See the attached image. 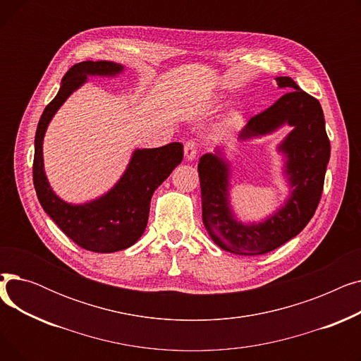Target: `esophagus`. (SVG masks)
<instances>
[{
    "mask_svg": "<svg viewBox=\"0 0 361 361\" xmlns=\"http://www.w3.org/2000/svg\"><path fill=\"white\" fill-rule=\"evenodd\" d=\"M196 155H197V143L188 140L184 143V157L185 159L188 161H193L196 159Z\"/></svg>",
    "mask_w": 361,
    "mask_h": 361,
    "instance_id": "1",
    "label": "esophagus"
}]
</instances>
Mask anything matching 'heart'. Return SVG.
<instances>
[{
    "instance_id": "1",
    "label": "heart",
    "mask_w": 361,
    "mask_h": 361,
    "mask_svg": "<svg viewBox=\"0 0 361 361\" xmlns=\"http://www.w3.org/2000/svg\"><path fill=\"white\" fill-rule=\"evenodd\" d=\"M235 120H237V117H235V116H233V117H231V118H230V123H234V121H235Z\"/></svg>"
}]
</instances>
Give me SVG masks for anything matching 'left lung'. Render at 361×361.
<instances>
[{
  "mask_svg": "<svg viewBox=\"0 0 361 361\" xmlns=\"http://www.w3.org/2000/svg\"><path fill=\"white\" fill-rule=\"evenodd\" d=\"M287 92L268 109L253 116L240 133V139L268 135L282 124L294 130L279 150L287 157L293 192L286 206L264 222L244 225L234 219L228 200V162L222 152L200 158L197 171L202 193V219L211 238L221 249L235 255L255 256L278 249L309 224L324 190L331 143L326 135L324 111L319 101L301 90L291 78H276Z\"/></svg>",
  "mask_w": 361,
  "mask_h": 361,
  "instance_id": "left-lung-1",
  "label": "left lung"
}]
</instances>
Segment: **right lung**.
Listing matches in <instances>:
<instances>
[{
	"instance_id": "right-lung-1",
	"label": "right lung",
	"mask_w": 361,
	"mask_h": 361,
	"mask_svg": "<svg viewBox=\"0 0 361 361\" xmlns=\"http://www.w3.org/2000/svg\"><path fill=\"white\" fill-rule=\"evenodd\" d=\"M120 71L123 66L111 61L74 64L64 74L60 92L44 109L35 136L33 185L39 203L68 238L94 253L127 249L142 237L152 195L183 161V145L178 142L157 149H137L121 180L105 196L85 204H70L55 196L45 177L42 158V142L51 118L87 75H116Z\"/></svg>"
}]
</instances>
